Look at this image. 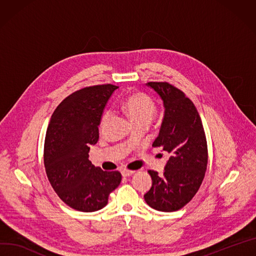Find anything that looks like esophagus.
<instances>
[{
    "instance_id": "1",
    "label": "esophagus",
    "mask_w": 256,
    "mask_h": 256,
    "mask_svg": "<svg viewBox=\"0 0 256 256\" xmlns=\"http://www.w3.org/2000/svg\"><path fill=\"white\" fill-rule=\"evenodd\" d=\"M134 174V170H124L122 172V176H130Z\"/></svg>"
}]
</instances>
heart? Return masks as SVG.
Returning a JSON list of instances; mask_svg holds the SVG:
<instances>
[{
  "label": "heart",
  "instance_id": "obj_1",
  "mask_svg": "<svg viewBox=\"0 0 256 256\" xmlns=\"http://www.w3.org/2000/svg\"><path fill=\"white\" fill-rule=\"evenodd\" d=\"M122 107L128 114L134 124L140 122H151L157 112L154 99L144 92H134L122 101ZM110 116V111L105 110L101 116V124H104Z\"/></svg>",
  "mask_w": 256,
  "mask_h": 256
}]
</instances>
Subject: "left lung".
Listing matches in <instances>:
<instances>
[{"mask_svg": "<svg viewBox=\"0 0 256 256\" xmlns=\"http://www.w3.org/2000/svg\"><path fill=\"white\" fill-rule=\"evenodd\" d=\"M166 108L153 147L170 154L162 176L148 170L152 187L144 195L147 204L159 212H176L198 192L208 162L206 136L194 103L168 82H149Z\"/></svg>", "mask_w": 256, "mask_h": 256, "instance_id": "1", "label": "left lung"}]
</instances>
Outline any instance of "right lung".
Here are the masks:
<instances>
[{
    "mask_svg": "<svg viewBox=\"0 0 256 256\" xmlns=\"http://www.w3.org/2000/svg\"><path fill=\"white\" fill-rule=\"evenodd\" d=\"M118 86H86L55 109L44 138V164L54 191L68 206L92 212L103 208L118 187L122 174L104 172L88 160L90 145L99 140L104 107Z\"/></svg>",
    "mask_w": 256,
    "mask_h": 256,
    "instance_id": "right-lung-1",
    "label": "right lung"
}]
</instances>
